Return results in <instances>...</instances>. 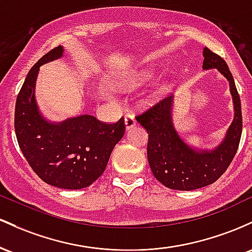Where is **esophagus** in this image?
<instances>
[{
    "label": "esophagus",
    "instance_id": "34e87169",
    "mask_svg": "<svg viewBox=\"0 0 252 252\" xmlns=\"http://www.w3.org/2000/svg\"><path fill=\"white\" fill-rule=\"evenodd\" d=\"M135 125H137V124H135V120H134L133 115L126 114V117H125V128H126V131H128V129L133 128Z\"/></svg>",
    "mask_w": 252,
    "mask_h": 252
}]
</instances>
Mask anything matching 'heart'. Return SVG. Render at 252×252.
<instances>
[{"label":"heart","instance_id":"b5f03b06","mask_svg":"<svg viewBox=\"0 0 252 252\" xmlns=\"http://www.w3.org/2000/svg\"><path fill=\"white\" fill-rule=\"evenodd\" d=\"M155 77L154 70L151 69H141L137 71H132L127 73L125 76H121L114 82V87L118 90H123V92H129V90H134L139 87L144 86ZM163 93V89H159L158 94Z\"/></svg>","mask_w":252,"mask_h":252}]
</instances>
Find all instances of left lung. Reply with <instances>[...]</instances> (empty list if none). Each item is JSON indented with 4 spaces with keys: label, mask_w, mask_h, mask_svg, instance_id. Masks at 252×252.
<instances>
[{
    "label": "left lung",
    "mask_w": 252,
    "mask_h": 252,
    "mask_svg": "<svg viewBox=\"0 0 252 252\" xmlns=\"http://www.w3.org/2000/svg\"><path fill=\"white\" fill-rule=\"evenodd\" d=\"M202 56V70L216 69L227 80L233 103V120L217 146L197 148L181 135L174 124V95L137 117L149 133L148 159L152 174L175 190H194L216 182L232 162L242 135V107L232 73L224 59L206 47Z\"/></svg>",
    "instance_id": "obj_1"
}]
</instances>
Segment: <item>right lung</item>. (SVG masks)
<instances>
[{"instance_id":"right-lung-1","label":"right lung","mask_w":252,"mask_h":252,"mask_svg":"<svg viewBox=\"0 0 252 252\" xmlns=\"http://www.w3.org/2000/svg\"><path fill=\"white\" fill-rule=\"evenodd\" d=\"M58 46L36 62L28 72L15 104V133L19 146L33 171L47 185L62 189H82L103 174L109 157L125 133L124 119L100 123L83 114L63 121L42 115L35 97L41 65L63 58Z\"/></svg>"}]
</instances>
